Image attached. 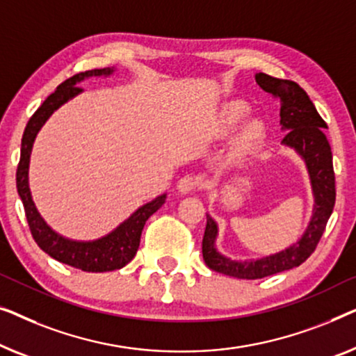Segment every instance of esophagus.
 Returning <instances> with one entry per match:
<instances>
[{"label":"esophagus","instance_id":"1","mask_svg":"<svg viewBox=\"0 0 356 356\" xmlns=\"http://www.w3.org/2000/svg\"><path fill=\"white\" fill-rule=\"evenodd\" d=\"M200 187H202V179L197 176H192V174H187V176L180 177L177 182V190L182 193L193 192V190H197Z\"/></svg>","mask_w":356,"mask_h":356}]
</instances>
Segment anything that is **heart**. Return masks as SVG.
Masks as SVG:
<instances>
[{
    "label": "heart",
    "mask_w": 356,
    "mask_h": 356,
    "mask_svg": "<svg viewBox=\"0 0 356 356\" xmlns=\"http://www.w3.org/2000/svg\"><path fill=\"white\" fill-rule=\"evenodd\" d=\"M250 108L243 102H229L221 108L218 116L214 118L211 124V135L216 138L227 137L230 132H234L238 127V124L248 116ZM264 126L258 119H252L243 124L235 135L232 147H230L229 158L230 161L238 163L248 156L250 153L257 148V145L263 140Z\"/></svg>",
    "instance_id": "b5f03b06"
}]
</instances>
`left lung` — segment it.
<instances>
[{
	"label": "left lung",
	"mask_w": 356,
	"mask_h": 356,
	"mask_svg": "<svg viewBox=\"0 0 356 356\" xmlns=\"http://www.w3.org/2000/svg\"><path fill=\"white\" fill-rule=\"evenodd\" d=\"M254 79L264 92L280 103V124L284 130H287L282 143L297 149L307 163L314 193V213L307 232L297 243L284 252L257 261H232L218 253L214 248V238L218 234L216 222L207 216V229L202 242L204 263L213 271L238 279H263L297 268L307 261L316 250L335 204L332 152L324 134L327 124L319 116L307 92L297 82L276 79L263 72L257 74Z\"/></svg>",
	"instance_id": "8db88e82"
}]
</instances>
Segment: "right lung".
I'll use <instances>...</instances> for the list:
<instances>
[{
	"mask_svg": "<svg viewBox=\"0 0 356 356\" xmlns=\"http://www.w3.org/2000/svg\"><path fill=\"white\" fill-rule=\"evenodd\" d=\"M111 67L104 69H92V71L79 72L76 76L69 77L67 80L59 85L49 97L44 99L42 106L33 113L27 122V127L24 130L22 147H21V159H19V166L16 172L17 192L24 203L26 209V218L30 227V234L40 248L49 257L56 259L59 263L69 264V266L82 269L87 273H104V271H116L126 266L127 263L132 261V258L137 253L140 237H142V230L147 219L156 213L163 207L166 195H161L153 202L138 208L126 222H122L116 230L106 237L95 240V242H72V240L63 238L61 235L53 232L47 226L40 216L37 208L32 202L29 190V161L30 152H32V145L35 135L43 126L44 121L49 118L54 109L66 103L67 99L76 97L77 93L82 92V88L77 87V82L90 76H108L111 74Z\"/></svg>",
	"mask_w": 356,
	"mask_h": 356,
	"instance_id": "1",
	"label": "right lung"
}]
</instances>
